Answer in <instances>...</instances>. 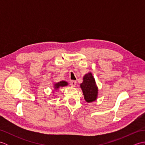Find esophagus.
Returning a JSON list of instances; mask_svg holds the SVG:
<instances>
[{
    "label": "esophagus",
    "mask_w": 145,
    "mask_h": 145,
    "mask_svg": "<svg viewBox=\"0 0 145 145\" xmlns=\"http://www.w3.org/2000/svg\"><path fill=\"white\" fill-rule=\"evenodd\" d=\"M70 84L71 86H72V87H75V85L76 84V82L75 80H71V81H70Z\"/></svg>",
    "instance_id": "1"
}]
</instances>
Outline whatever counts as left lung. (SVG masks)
<instances>
[{"instance_id": "obj_1", "label": "left lung", "mask_w": 145, "mask_h": 145, "mask_svg": "<svg viewBox=\"0 0 145 145\" xmlns=\"http://www.w3.org/2000/svg\"><path fill=\"white\" fill-rule=\"evenodd\" d=\"M80 88L84 93L85 100L87 103H91L97 100L98 88L91 72L84 75V81L80 84Z\"/></svg>"}]
</instances>
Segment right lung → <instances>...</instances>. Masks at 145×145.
<instances>
[{"label":"right lung","mask_w":145,"mask_h":145,"mask_svg":"<svg viewBox=\"0 0 145 145\" xmlns=\"http://www.w3.org/2000/svg\"><path fill=\"white\" fill-rule=\"evenodd\" d=\"M68 85H69L68 82H66V81H63V80L61 81L60 82H58V83H55V84H54V90H57L59 88L66 87V86H67ZM53 91H54L53 90ZM53 93H54V92H53Z\"/></svg>","instance_id":"add662e5"}]
</instances>
